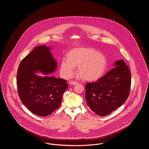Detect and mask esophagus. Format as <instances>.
Masks as SVG:
<instances>
[{"label":"esophagus","mask_w":149,"mask_h":149,"mask_svg":"<svg viewBox=\"0 0 149 149\" xmlns=\"http://www.w3.org/2000/svg\"><path fill=\"white\" fill-rule=\"evenodd\" d=\"M78 83L77 81H75L70 80V81H69V84H71V85H76V84H77Z\"/></svg>","instance_id":"esophagus-1"}]
</instances>
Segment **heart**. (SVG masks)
<instances>
[{"label":"heart","instance_id":"1","mask_svg":"<svg viewBox=\"0 0 149 149\" xmlns=\"http://www.w3.org/2000/svg\"><path fill=\"white\" fill-rule=\"evenodd\" d=\"M66 60L60 65V70L65 77L70 78L74 74L75 67L78 74L86 81H94L100 78L107 66L104 55L97 50L89 47L77 48L69 51Z\"/></svg>","mask_w":149,"mask_h":149}]
</instances>
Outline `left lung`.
Wrapping results in <instances>:
<instances>
[{
  "instance_id": "left-lung-1",
  "label": "left lung",
  "mask_w": 149,
  "mask_h": 149,
  "mask_svg": "<svg viewBox=\"0 0 149 149\" xmlns=\"http://www.w3.org/2000/svg\"><path fill=\"white\" fill-rule=\"evenodd\" d=\"M114 65L97 81L85 84L88 106L100 116L111 113L126 102L130 94L131 78L128 66L122 59Z\"/></svg>"
}]
</instances>
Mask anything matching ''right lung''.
<instances>
[{
    "mask_svg": "<svg viewBox=\"0 0 149 149\" xmlns=\"http://www.w3.org/2000/svg\"><path fill=\"white\" fill-rule=\"evenodd\" d=\"M50 47L38 46L25 57L17 74L18 93L22 103L32 113L40 117L49 116L60 107L66 80L54 77H40L35 72L46 74L57 69V62L50 53Z\"/></svg>",
    "mask_w": 149,
    "mask_h": 149,
    "instance_id": "1",
    "label": "right lung"
}]
</instances>
